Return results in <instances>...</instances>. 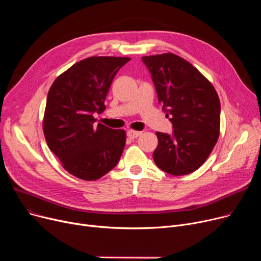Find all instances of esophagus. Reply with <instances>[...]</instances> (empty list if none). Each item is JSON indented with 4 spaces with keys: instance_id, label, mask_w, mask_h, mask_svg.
I'll return each instance as SVG.
<instances>
[{
    "instance_id": "34e87169",
    "label": "esophagus",
    "mask_w": 261,
    "mask_h": 261,
    "mask_svg": "<svg viewBox=\"0 0 261 261\" xmlns=\"http://www.w3.org/2000/svg\"><path fill=\"white\" fill-rule=\"evenodd\" d=\"M142 134L141 131H134V130H128L127 132V135L129 136L130 139H136L139 138V136Z\"/></svg>"
}]
</instances>
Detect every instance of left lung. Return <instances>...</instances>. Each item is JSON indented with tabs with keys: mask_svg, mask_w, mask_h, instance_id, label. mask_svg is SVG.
<instances>
[{
	"mask_svg": "<svg viewBox=\"0 0 261 261\" xmlns=\"http://www.w3.org/2000/svg\"><path fill=\"white\" fill-rule=\"evenodd\" d=\"M154 84L172 133L156 132V166L172 175L189 174L210 156L220 132V100L211 82L174 54L142 58Z\"/></svg>",
	"mask_w": 261,
	"mask_h": 261,
	"instance_id": "left-lung-1",
	"label": "left lung"
}]
</instances>
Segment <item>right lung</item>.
<instances>
[{
  "instance_id": "right-lung-1",
  "label": "right lung",
  "mask_w": 261,
  "mask_h": 261,
  "mask_svg": "<svg viewBox=\"0 0 261 261\" xmlns=\"http://www.w3.org/2000/svg\"><path fill=\"white\" fill-rule=\"evenodd\" d=\"M128 57H90L56 78L46 99L43 132L47 146L63 168L85 181L112 170L126 145V132L98 123L94 113L105 100L116 73Z\"/></svg>"
}]
</instances>
